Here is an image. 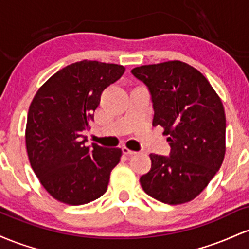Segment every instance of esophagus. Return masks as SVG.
I'll list each match as a JSON object with an SVG mask.
<instances>
[{
  "mask_svg": "<svg viewBox=\"0 0 249 249\" xmlns=\"http://www.w3.org/2000/svg\"><path fill=\"white\" fill-rule=\"evenodd\" d=\"M122 151H123V154H125V156H133V154L137 153V152H134V151H132V150H128L127 147H123Z\"/></svg>",
  "mask_w": 249,
  "mask_h": 249,
  "instance_id": "obj_1",
  "label": "esophagus"
}]
</instances>
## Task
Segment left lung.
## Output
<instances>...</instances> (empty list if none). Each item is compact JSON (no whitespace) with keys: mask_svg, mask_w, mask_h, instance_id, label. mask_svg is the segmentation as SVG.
<instances>
[{"mask_svg":"<svg viewBox=\"0 0 249 249\" xmlns=\"http://www.w3.org/2000/svg\"><path fill=\"white\" fill-rule=\"evenodd\" d=\"M144 83L153 103V126L164 127L170 156L150 154L142 190L168 205L199 196L218 172L225 157L226 117L221 99L205 76L180 61L131 70Z\"/></svg>","mask_w":249,"mask_h":249,"instance_id":"8db88e82","label":"left lung"}]
</instances>
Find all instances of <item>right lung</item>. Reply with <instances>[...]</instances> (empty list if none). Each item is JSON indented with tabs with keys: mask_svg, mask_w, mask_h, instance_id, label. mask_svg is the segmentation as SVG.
<instances>
[{
	"mask_svg": "<svg viewBox=\"0 0 249 249\" xmlns=\"http://www.w3.org/2000/svg\"><path fill=\"white\" fill-rule=\"evenodd\" d=\"M124 72L123 65L76 62L57 71L34 97L25 128L28 157L43 187L58 201L77 206L107 192L122 150L87 146L82 132L90 130L103 91Z\"/></svg>",
	"mask_w": 249,
	"mask_h": 249,
	"instance_id": "right-lung-1",
	"label": "right lung"
}]
</instances>
